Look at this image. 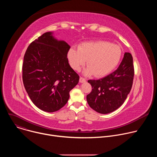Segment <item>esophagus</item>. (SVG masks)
I'll list each match as a JSON object with an SVG mask.
<instances>
[{
	"label": "esophagus",
	"mask_w": 157,
	"mask_h": 157,
	"mask_svg": "<svg viewBox=\"0 0 157 157\" xmlns=\"http://www.w3.org/2000/svg\"><path fill=\"white\" fill-rule=\"evenodd\" d=\"M86 82V79L84 78H82V77H80V78H79V82L82 83V82Z\"/></svg>",
	"instance_id": "esophagus-1"
}]
</instances>
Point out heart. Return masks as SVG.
<instances>
[{"instance_id":"b5f03b06","label":"heart","mask_w":157,"mask_h":157,"mask_svg":"<svg viewBox=\"0 0 157 157\" xmlns=\"http://www.w3.org/2000/svg\"><path fill=\"white\" fill-rule=\"evenodd\" d=\"M122 51L118 44L104 40L84 42L78 49L71 47L68 52V59L71 68L79 71L87 60L86 75L94 74L102 77L113 71L120 62Z\"/></svg>"}]
</instances>
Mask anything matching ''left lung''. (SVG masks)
<instances>
[{
  "instance_id": "1",
  "label": "left lung",
  "mask_w": 157,
  "mask_h": 157,
  "mask_svg": "<svg viewBox=\"0 0 157 157\" xmlns=\"http://www.w3.org/2000/svg\"><path fill=\"white\" fill-rule=\"evenodd\" d=\"M133 58L125 53L118 68L98 80H88L92 91L87 95L89 105L101 114H108L123 104L129 94L133 80Z\"/></svg>"
}]
</instances>
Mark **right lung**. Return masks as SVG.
Returning a JSON list of instances; mask_svg holds the SVG:
<instances>
[{"instance_id": "1", "label": "right lung", "mask_w": 157, "mask_h": 157, "mask_svg": "<svg viewBox=\"0 0 157 157\" xmlns=\"http://www.w3.org/2000/svg\"><path fill=\"white\" fill-rule=\"evenodd\" d=\"M46 32L30 43L24 58L22 79L33 103L40 109L53 113L62 108L79 76L69 64L70 46Z\"/></svg>"}]
</instances>
